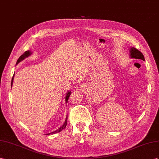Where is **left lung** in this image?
Instances as JSON below:
<instances>
[{
    "label": "left lung",
    "instance_id": "left-lung-1",
    "mask_svg": "<svg viewBox=\"0 0 159 159\" xmlns=\"http://www.w3.org/2000/svg\"><path fill=\"white\" fill-rule=\"evenodd\" d=\"M130 52L131 58H137V59H140V60L144 61V55L141 52L139 51L138 49L135 48L134 47L131 48Z\"/></svg>",
    "mask_w": 159,
    "mask_h": 159
}]
</instances>
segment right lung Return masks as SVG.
<instances>
[{"label":"right lung","mask_w":159,"mask_h":159,"mask_svg":"<svg viewBox=\"0 0 159 159\" xmlns=\"http://www.w3.org/2000/svg\"><path fill=\"white\" fill-rule=\"evenodd\" d=\"M30 54H31V52H30V51H25L23 54H22V55L19 58V59L17 60V62H16V65L18 64V63H19L21 61H22L24 59V58H25L26 57H29V55H30ZM13 77H14V76H13ZM13 77H12V81H11V86H12V82H13ZM70 92H69L67 94H66V102L67 103L68 102V100H69V97H70ZM67 118H68V116L66 117V120H65V123H64V125H63L61 128H59L58 129H57V130H55V131H54V132H52V133H49V134H54V133H58V132H60V131H61L62 129H64L66 126V125H67Z\"/></svg>","instance_id":"1"}]
</instances>
